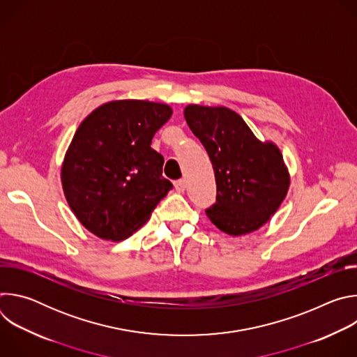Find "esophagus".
Wrapping results in <instances>:
<instances>
[{
	"label": "esophagus",
	"instance_id": "obj_1",
	"mask_svg": "<svg viewBox=\"0 0 357 357\" xmlns=\"http://www.w3.org/2000/svg\"><path fill=\"white\" fill-rule=\"evenodd\" d=\"M185 188H186L185 179H178V181H175V189H176L178 192H183Z\"/></svg>",
	"mask_w": 357,
	"mask_h": 357
}]
</instances>
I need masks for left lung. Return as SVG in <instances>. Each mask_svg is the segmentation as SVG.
<instances>
[{"label":"left lung","instance_id":"left-lung-1","mask_svg":"<svg viewBox=\"0 0 357 357\" xmlns=\"http://www.w3.org/2000/svg\"><path fill=\"white\" fill-rule=\"evenodd\" d=\"M183 116L213 165L218 195L205 211L209 219L231 236L260 229L277 212L289 186L280 149L259 141L230 109L190 105Z\"/></svg>","mask_w":357,"mask_h":357}]
</instances>
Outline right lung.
I'll list each match as a JSON object with an SVG mask.
<instances>
[{
	"label": "right lung",
	"instance_id": "add662e5",
	"mask_svg": "<svg viewBox=\"0 0 357 357\" xmlns=\"http://www.w3.org/2000/svg\"><path fill=\"white\" fill-rule=\"evenodd\" d=\"M171 114L167 105L119 100L100 106L79 126L62 185L70 209L97 237L127 238L172 189L162 176L164 157L151 148Z\"/></svg>",
	"mask_w": 357,
	"mask_h": 357
}]
</instances>
